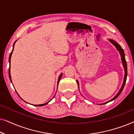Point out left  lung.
Segmentation results:
<instances>
[{
  "instance_id": "left-lung-1",
  "label": "left lung",
  "mask_w": 134,
  "mask_h": 134,
  "mask_svg": "<svg viewBox=\"0 0 134 134\" xmlns=\"http://www.w3.org/2000/svg\"><path fill=\"white\" fill-rule=\"evenodd\" d=\"M110 41L111 43H112L115 46V47H116L117 50H118V51H119V52H120V55H121V60H122V65H123V66H124V71H125V76H124L123 84H122V87H121V88L120 90L119 91V92L118 93V94H117L116 95V96H115L113 99H111V100H110L109 101H108V102H105V103L102 104H106V103H107V102H109L111 101V100H115V99L118 98V96L121 94V91H122V90H123V88H124V85H125V83H126V79H127V64H126V60H125V57H124V51H123V50H122V49L121 48V47L118 44L116 43V42H115V41H113V40H110ZM77 84H79L77 81ZM78 87H79V86H78Z\"/></svg>"
}]
</instances>
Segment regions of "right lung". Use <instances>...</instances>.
I'll return each instance as SVG.
<instances>
[{"label":"right lung","instance_id":"1","mask_svg":"<svg viewBox=\"0 0 134 134\" xmlns=\"http://www.w3.org/2000/svg\"><path fill=\"white\" fill-rule=\"evenodd\" d=\"M13 47H14V45H13ZM13 51H12V52H11V54H10V57H9V62H10V60H11V57H12V52H13ZM62 73L60 75V76H59V77H58V82H59V81H60V79H61V77H62ZM9 77H10V80H11V82H12V79H11V75H10V67H9ZM49 102H47V103H45V104H40V105H35V106H43V105H45L46 104H47V103H48Z\"/></svg>","mask_w":134,"mask_h":134}]
</instances>
